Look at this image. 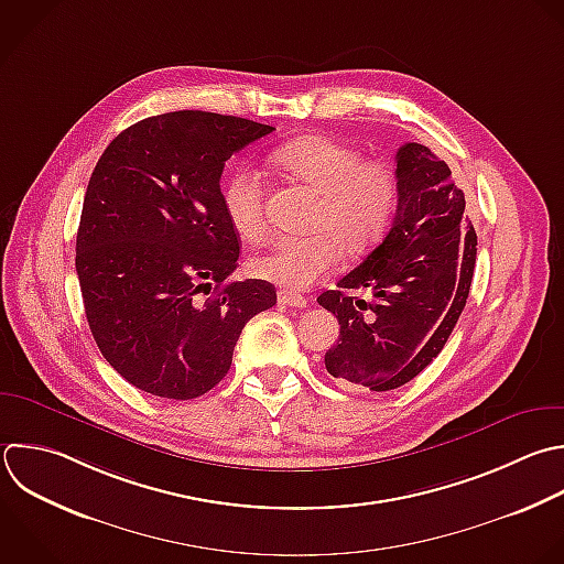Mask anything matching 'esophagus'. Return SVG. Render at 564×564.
<instances>
[{"mask_svg": "<svg viewBox=\"0 0 564 564\" xmlns=\"http://www.w3.org/2000/svg\"><path fill=\"white\" fill-rule=\"evenodd\" d=\"M278 302L282 306H291V308H306V304H308L306 297H302L297 293H289V291H280L278 293Z\"/></svg>", "mask_w": 564, "mask_h": 564, "instance_id": "esophagus-1", "label": "esophagus"}]
</instances>
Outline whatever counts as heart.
Listing matches in <instances>:
<instances>
[{
  "instance_id": "b5f03b06",
  "label": "heart",
  "mask_w": 564,
  "mask_h": 564,
  "mask_svg": "<svg viewBox=\"0 0 564 564\" xmlns=\"http://www.w3.org/2000/svg\"><path fill=\"white\" fill-rule=\"evenodd\" d=\"M269 163L319 194V207L311 223L313 236L275 238L251 258L256 278L304 291L339 264L341 251L361 256L390 227L399 200V178L390 163L364 159L357 148L326 134L282 143ZM223 205L242 238L264 234V183L256 170L240 167L227 178Z\"/></svg>"
}]
</instances>
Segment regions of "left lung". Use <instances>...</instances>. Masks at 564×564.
I'll list each match as a JSON object with an SVG mask.
<instances>
[{
  "mask_svg": "<svg viewBox=\"0 0 564 564\" xmlns=\"http://www.w3.org/2000/svg\"><path fill=\"white\" fill-rule=\"evenodd\" d=\"M397 178L388 236L317 297L339 322L324 364L344 388L386 392L414 379L443 350L469 295L476 231L449 167L425 145L405 143ZM348 288H368L373 297L350 299Z\"/></svg>",
  "mask_w": 564,
  "mask_h": 564,
  "instance_id": "8db88e82",
  "label": "left lung"
}]
</instances>
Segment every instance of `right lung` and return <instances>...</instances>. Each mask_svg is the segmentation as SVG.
<instances>
[{
    "instance_id": "right-lung-1",
    "label": "right lung",
    "mask_w": 564,
    "mask_h": 564,
    "mask_svg": "<svg viewBox=\"0 0 564 564\" xmlns=\"http://www.w3.org/2000/svg\"><path fill=\"white\" fill-rule=\"evenodd\" d=\"M273 130L181 110L130 126L99 159L77 231V275L99 350L139 390L209 392L245 324L278 302L264 280H227L240 236L220 192L225 163Z\"/></svg>"
}]
</instances>
